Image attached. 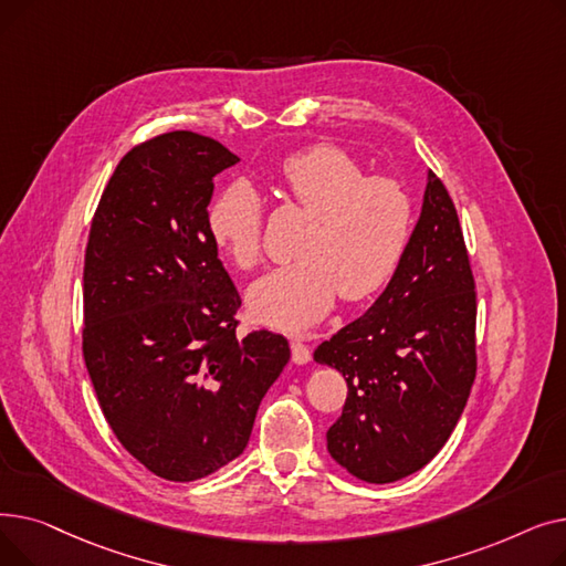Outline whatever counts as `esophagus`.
I'll return each mask as SVG.
<instances>
[{
    "label": "esophagus",
    "mask_w": 566,
    "mask_h": 566,
    "mask_svg": "<svg viewBox=\"0 0 566 566\" xmlns=\"http://www.w3.org/2000/svg\"><path fill=\"white\" fill-rule=\"evenodd\" d=\"M291 358L295 365H307L312 358V348L303 339H293L291 342Z\"/></svg>",
    "instance_id": "obj_1"
}]
</instances>
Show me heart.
<instances>
[{
	"instance_id": "1",
	"label": "heart",
	"mask_w": 566,
	"mask_h": 566,
	"mask_svg": "<svg viewBox=\"0 0 566 566\" xmlns=\"http://www.w3.org/2000/svg\"><path fill=\"white\" fill-rule=\"evenodd\" d=\"M282 178L314 218L301 259L265 273L248 289L250 314L280 331H305L342 295L360 301L392 277L403 256L412 208L388 176H367L344 148L316 144L282 163ZM213 243L243 271L261 261L263 206L248 181L222 188L206 211Z\"/></svg>"
}]
</instances>
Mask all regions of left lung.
<instances>
[{"label": "left lung", "instance_id": "obj_1", "mask_svg": "<svg viewBox=\"0 0 566 566\" xmlns=\"http://www.w3.org/2000/svg\"><path fill=\"white\" fill-rule=\"evenodd\" d=\"M474 282L457 208L429 171L422 211L388 286L314 350L348 385L328 429L353 478L390 484L424 468L452 436L474 380Z\"/></svg>", "mask_w": 566, "mask_h": 566}]
</instances>
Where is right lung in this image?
Returning <instances> with one entry per match:
<instances>
[{
	"label": "right lung",
	"mask_w": 566,
	"mask_h": 566,
	"mask_svg": "<svg viewBox=\"0 0 566 566\" xmlns=\"http://www.w3.org/2000/svg\"><path fill=\"white\" fill-rule=\"evenodd\" d=\"M241 163L188 130L135 146L101 197L84 256V363L107 424L154 474L192 482L248 448L286 367L282 335H235L241 307L206 224Z\"/></svg>",
	"instance_id": "add662e5"
}]
</instances>
